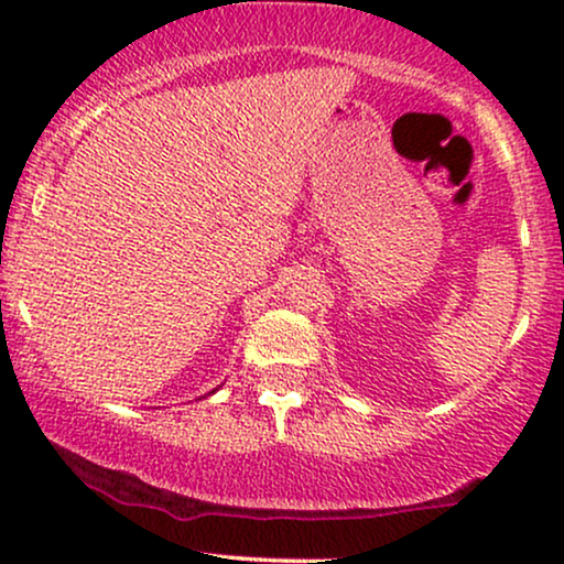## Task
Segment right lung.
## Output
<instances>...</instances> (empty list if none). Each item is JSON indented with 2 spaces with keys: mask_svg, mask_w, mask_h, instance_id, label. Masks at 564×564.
<instances>
[{
  "mask_svg": "<svg viewBox=\"0 0 564 564\" xmlns=\"http://www.w3.org/2000/svg\"><path fill=\"white\" fill-rule=\"evenodd\" d=\"M212 392H217V390H212ZM212 392H209V394H212Z\"/></svg>",
  "mask_w": 564,
  "mask_h": 564,
  "instance_id": "1",
  "label": "right lung"
}]
</instances>
